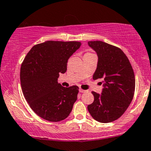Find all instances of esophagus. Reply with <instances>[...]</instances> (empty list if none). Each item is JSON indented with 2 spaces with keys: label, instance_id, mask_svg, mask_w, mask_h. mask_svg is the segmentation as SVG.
<instances>
[{
  "label": "esophagus",
  "instance_id": "34e87169",
  "mask_svg": "<svg viewBox=\"0 0 151 151\" xmlns=\"http://www.w3.org/2000/svg\"><path fill=\"white\" fill-rule=\"evenodd\" d=\"M86 91H87V90H84L81 89V88H80V89H79V92H80V93H85V92H86Z\"/></svg>",
  "mask_w": 151,
  "mask_h": 151
}]
</instances>
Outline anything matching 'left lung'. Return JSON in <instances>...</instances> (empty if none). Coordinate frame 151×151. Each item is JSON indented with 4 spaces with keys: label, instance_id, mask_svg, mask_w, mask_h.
Here are the masks:
<instances>
[{
    "label": "left lung",
    "instance_id": "8db88e82",
    "mask_svg": "<svg viewBox=\"0 0 151 151\" xmlns=\"http://www.w3.org/2000/svg\"><path fill=\"white\" fill-rule=\"evenodd\" d=\"M88 44L98 57L93 80L103 81L102 93L92 92L94 102L88 109L97 122H114L125 112L132 101L135 91L134 70L119 48L102 41H90Z\"/></svg>",
    "mask_w": 151,
    "mask_h": 151
}]
</instances>
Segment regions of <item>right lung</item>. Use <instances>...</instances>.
<instances>
[{
    "instance_id": "add662e5",
    "label": "right lung",
    "mask_w": 151,
    "mask_h": 151,
    "mask_svg": "<svg viewBox=\"0 0 151 151\" xmlns=\"http://www.w3.org/2000/svg\"><path fill=\"white\" fill-rule=\"evenodd\" d=\"M78 42L47 41L30 49L20 68L23 95L31 109L49 122L65 119L77 100L78 87L58 83L67 70L68 58L81 47Z\"/></svg>"
}]
</instances>
